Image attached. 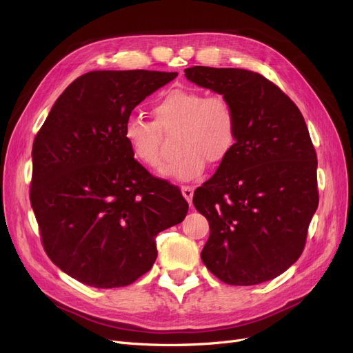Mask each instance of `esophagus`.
Here are the masks:
<instances>
[{"instance_id": "obj_1", "label": "esophagus", "mask_w": 353, "mask_h": 353, "mask_svg": "<svg viewBox=\"0 0 353 353\" xmlns=\"http://www.w3.org/2000/svg\"><path fill=\"white\" fill-rule=\"evenodd\" d=\"M181 191H183L184 199L188 203H191V200H193V194H194V188L190 187V185H183V187H181Z\"/></svg>"}]
</instances>
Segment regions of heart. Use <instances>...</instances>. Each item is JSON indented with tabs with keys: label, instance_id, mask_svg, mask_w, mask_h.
Here are the masks:
<instances>
[{
	"label": "heart",
	"instance_id": "b5f03b06",
	"mask_svg": "<svg viewBox=\"0 0 353 353\" xmlns=\"http://www.w3.org/2000/svg\"><path fill=\"white\" fill-rule=\"evenodd\" d=\"M154 121L132 114L123 123V140L132 156L147 168H157L163 132L179 128L176 147L160 174L191 181L205 172L208 162L219 166L237 141L239 121L234 104L223 94L208 95L196 88H170L153 103Z\"/></svg>",
	"mask_w": 353,
	"mask_h": 353
}]
</instances>
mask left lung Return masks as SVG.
Here are the masks:
<instances>
[{
    "label": "left lung",
    "mask_w": 353,
    "mask_h": 353,
    "mask_svg": "<svg viewBox=\"0 0 353 353\" xmlns=\"http://www.w3.org/2000/svg\"><path fill=\"white\" fill-rule=\"evenodd\" d=\"M184 72L199 87L228 97L239 121L231 154L194 191V206L210 228L201 261L231 285L272 280L302 254L318 208L316 153L303 116L256 72L206 66Z\"/></svg>",
    "instance_id": "left-lung-1"
}]
</instances>
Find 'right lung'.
<instances>
[{
    "label": "right lung",
    "mask_w": 353,
    "mask_h": 353,
    "mask_svg": "<svg viewBox=\"0 0 353 353\" xmlns=\"http://www.w3.org/2000/svg\"><path fill=\"white\" fill-rule=\"evenodd\" d=\"M176 72L94 70L52 105L32 147L30 206L51 262L97 288L150 271L160 231L183 222L178 187L134 159L123 123Z\"/></svg>",
    "instance_id": "obj_1"
}]
</instances>
